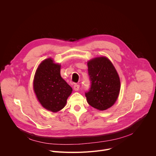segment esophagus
<instances>
[{
  "label": "esophagus",
  "instance_id": "esophagus-1",
  "mask_svg": "<svg viewBox=\"0 0 156 156\" xmlns=\"http://www.w3.org/2000/svg\"><path fill=\"white\" fill-rule=\"evenodd\" d=\"M73 88L75 91H78L80 90V85L77 84H75L74 86H73Z\"/></svg>",
  "mask_w": 156,
  "mask_h": 156
}]
</instances>
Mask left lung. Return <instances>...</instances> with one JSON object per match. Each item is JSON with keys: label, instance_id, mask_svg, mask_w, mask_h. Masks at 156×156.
<instances>
[{"label": "left lung", "instance_id": "1", "mask_svg": "<svg viewBox=\"0 0 156 156\" xmlns=\"http://www.w3.org/2000/svg\"><path fill=\"white\" fill-rule=\"evenodd\" d=\"M87 66L91 86L85 93L87 102L99 110H106L114 104L119 96V75L112 62L104 57L89 61Z\"/></svg>", "mask_w": 156, "mask_h": 156}]
</instances>
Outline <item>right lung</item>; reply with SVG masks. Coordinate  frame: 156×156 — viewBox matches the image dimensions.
I'll use <instances>...</instances> for the list:
<instances>
[{"label": "right lung", "instance_id": "right-lung-1", "mask_svg": "<svg viewBox=\"0 0 156 156\" xmlns=\"http://www.w3.org/2000/svg\"><path fill=\"white\" fill-rule=\"evenodd\" d=\"M33 87L36 97L45 108L57 112L66 105L72 88L60 76V65L51 58L42 61L36 72Z\"/></svg>", "mask_w": 156, "mask_h": 156}]
</instances>
